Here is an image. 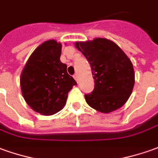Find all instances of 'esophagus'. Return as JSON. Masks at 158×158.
I'll return each instance as SVG.
<instances>
[{
  "instance_id": "obj_1",
  "label": "esophagus",
  "mask_w": 158,
  "mask_h": 158,
  "mask_svg": "<svg viewBox=\"0 0 158 158\" xmlns=\"http://www.w3.org/2000/svg\"><path fill=\"white\" fill-rule=\"evenodd\" d=\"M74 78H75L76 81H78V75H77V74H75V75H74Z\"/></svg>"
}]
</instances>
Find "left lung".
Returning a JSON list of instances; mask_svg holds the SVG:
<instances>
[{
	"instance_id": "left-lung-1",
	"label": "left lung",
	"mask_w": 158,
	"mask_h": 158,
	"mask_svg": "<svg viewBox=\"0 0 158 158\" xmlns=\"http://www.w3.org/2000/svg\"><path fill=\"white\" fill-rule=\"evenodd\" d=\"M75 46L86 56L94 79V89L85 94L86 102L103 114L117 110L127 102L135 82L133 65L114 42L96 38L76 42Z\"/></svg>"
}]
</instances>
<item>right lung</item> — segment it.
Listing matches in <instances>:
<instances>
[{
    "label": "right lung",
    "instance_id": "right-lung-1",
    "mask_svg": "<svg viewBox=\"0 0 158 158\" xmlns=\"http://www.w3.org/2000/svg\"><path fill=\"white\" fill-rule=\"evenodd\" d=\"M62 44L50 40L39 45L28 58L20 76L25 101L42 115L56 114L64 106L68 93L77 84L60 61Z\"/></svg>",
    "mask_w": 158,
    "mask_h": 158
}]
</instances>
